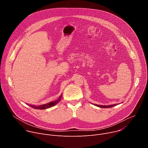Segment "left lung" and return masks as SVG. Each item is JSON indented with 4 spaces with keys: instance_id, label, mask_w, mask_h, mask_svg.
<instances>
[{
    "instance_id": "obj_1",
    "label": "left lung",
    "mask_w": 148,
    "mask_h": 148,
    "mask_svg": "<svg viewBox=\"0 0 148 148\" xmlns=\"http://www.w3.org/2000/svg\"><path fill=\"white\" fill-rule=\"evenodd\" d=\"M96 106L100 107V108H111L113 107L114 106H116V104H113V105H97V104H94Z\"/></svg>"
}]
</instances>
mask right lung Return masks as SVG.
Wrapping results in <instances>:
<instances>
[{
    "label": "right lung",
    "mask_w": 148,
    "mask_h": 148,
    "mask_svg": "<svg viewBox=\"0 0 148 148\" xmlns=\"http://www.w3.org/2000/svg\"><path fill=\"white\" fill-rule=\"evenodd\" d=\"M61 97H62V94L57 100H56L53 102H49V103L45 104V105H40V106H33V105H30V106L31 107H32L34 109H37V110H45V109L49 108H51V107L54 106V105H56V104H57L60 102V101L61 100Z\"/></svg>",
    "instance_id": "add662e5"
}]
</instances>
